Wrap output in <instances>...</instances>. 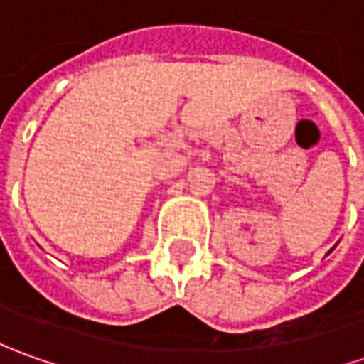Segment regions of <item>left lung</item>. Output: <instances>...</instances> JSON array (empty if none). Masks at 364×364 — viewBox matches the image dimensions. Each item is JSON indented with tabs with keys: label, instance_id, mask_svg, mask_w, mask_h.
Here are the masks:
<instances>
[{
	"label": "left lung",
	"instance_id": "1",
	"mask_svg": "<svg viewBox=\"0 0 364 364\" xmlns=\"http://www.w3.org/2000/svg\"><path fill=\"white\" fill-rule=\"evenodd\" d=\"M330 251H332V249H330Z\"/></svg>",
	"mask_w": 364,
	"mask_h": 364
}]
</instances>
